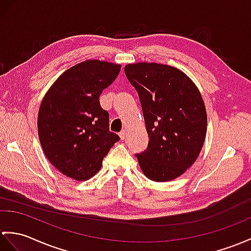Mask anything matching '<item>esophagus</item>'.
<instances>
[{
	"label": "esophagus",
	"mask_w": 251,
	"mask_h": 251,
	"mask_svg": "<svg viewBox=\"0 0 251 251\" xmlns=\"http://www.w3.org/2000/svg\"><path fill=\"white\" fill-rule=\"evenodd\" d=\"M119 135H120V137H121L122 140H124V139H125V136H126V129H122V130L120 131Z\"/></svg>",
	"instance_id": "esophagus-1"
}]
</instances>
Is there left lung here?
Masks as SVG:
<instances>
[{
  "instance_id": "left-lung-1",
  "label": "left lung",
  "mask_w": 251,
  "mask_h": 251,
  "mask_svg": "<svg viewBox=\"0 0 251 251\" xmlns=\"http://www.w3.org/2000/svg\"><path fill=\"white\" fill-rule=\"evenodd\" d=\"M125 75L138 92L149 135L136 154L144 176L155 182L178 177L199 156L207 116L195 83L179 69L157 63L129 64Z\"/></svg>"
}]
</instances>
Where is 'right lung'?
<instances>
[{"label": "right lung", "mask_w": 251, "mask_h": 251, "mask_svg": "<svg viewBox=\"0 0 251 251\" xmlns=\"http://www.w3.org/2000/svg\"><path fill=\"white\" fill-rule=\"evenodd\" d=\"M120 71L118 64L81 62L63 73L45 95L37 122L39 141L47 158L66 176H94L120 140L109 130V113L99 102Z\"/></svg>", "instance_id": "obj_1"}]
</instances>
